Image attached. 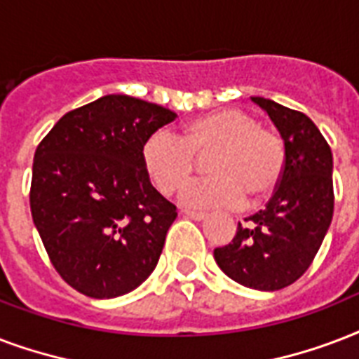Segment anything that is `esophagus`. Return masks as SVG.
Returning <instances> with one entry per match:
<instances>
[{"mask_svg":"<svg viewBox=\"0 0 359 359\" xmlns=\"http://www.w3.org/2000/svg\"><path fill=\"white\" fill-rule=\"evenodd\" d=\"M183 215L189 219H193V221H196V223H200V221H204L208 215L205 213H200V211H189V210H183Z\"/></svg>","mask_w":359,"mask_h":359,"instance_id":"34e87169","label":"esophagus"}]
</instances>
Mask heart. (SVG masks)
<instances>
[{
	"label": "heart",
	"instance_id": "obj_1",
	"mask_svg": "<svg viewBox=\"0 0 359 359\" xmlns=\"http://www.w3.org/2000/svg\"><path fill=\"white\" fill-rule=\"evenodd\" d=\"M202 153L208 154L206 168L212 174L180 189V202L187 208L232 210L243 204L245 194L257 202L273 193L285 174L283 140L238 108L200 116L180 136L155 130L142 144L140 163L154 187L172 194L192 170L194 155Z\"/></svg>",
	"mask_w": 359,
	"mask_h": 359
}]
</instances>
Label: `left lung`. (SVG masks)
<instances>
[{"label": "left lung", "mask_w": 359, "mask_h": 359, "mask_svg": "<svg viewBox=\"0 0 359 359\" xmlns=\"http://www.w3.org/2000/svg\"><path fill=\"white\" fill-rule=\"evenodd\" d=\"M285 142L286 165L264 210L238 224L234 240L213 251L215 262L240 285L273 292L292 285L313 262L333 217V157L305 114L251 97Z\"/></svg>", "instance_id": "8db88e82"}]
</instances>
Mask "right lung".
I'll return each instance as SVG.
<instances>
[{"label": "right lung", "mask_w": 359, "mask_h": 359, "mask_svg": "<svg viewBox=\"0 0 359 359\" xmlns=\"http://www.w3.org/2000/svg\"><path fill=\"white\" fill-rule=\"evenodd\" d=\"M174 119L154 102L104 95L67 112L39 144L33 223L57 273L84 296H123L159 262L177 211L146 176L140 148Z\"/></svg>", "instance_id": "add662e5"}]
</instances>
